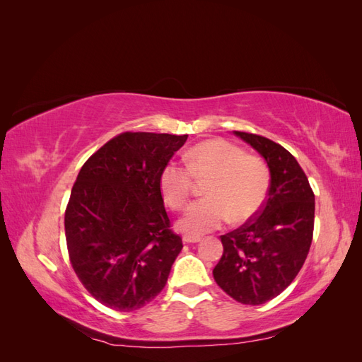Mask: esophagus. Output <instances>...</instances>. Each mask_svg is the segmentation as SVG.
Segmentation results:
<instances>
[{
  "label": "esophagus",
  "instance_id": "obj_1",
  "mask_svg": "<svg viewBox=\"0 0 362 362\" xmlns=\"http://www.w3.org/2000/svg\"><path fill=\"white\" fill-rule=\"evenodd\" d=\"M184 243H198L201 242V237H193V235H184L182 237Z\"/></svg>",
  "mask_w": 362,
  "mask_h": 362
}]
</instances>
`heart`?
<instances>
[{
	"label": "heart",
	"instance_id": "1",
	"mask_svg": "<svg viewBox=\"0 0 362 362\" xmlns=\"http://www.w3.org/2000/svg\"><path fill=\"white\" fill-rule=\"evenodd\" d=\"M185 164L169 161L160 172L163 199L172 210L187 204L193 178L206 180V198L193 202L180 218L178 228L189 235H201L222 226L228 218L234 223L254 216L264 202L270 175L264 160L246 154L243 148L225 139L201 141L185 152Z\"/></svg>",
	"mask_w": 362,
	"mask_h": 362
}]
</instances>
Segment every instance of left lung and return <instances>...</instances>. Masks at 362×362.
<instances>
[{
	"mask_svg": "<svg viewBox=\"0 0 362 362\" xmlns=\"http://www.w3.org/2000/svg\"><path fill=\"white\" fill-rule=\"evenodd\" d=\"M266 160L267 199L249 221L221 237L223 255L214 281L240 303L261 305L276 298L298 276L314 231V193L290 152L262 136L234 131Z\"/></svg>",
	"mask_w": 362,
	"mask_h": 362,
	"instance_id": "8db88e82",
	"label": "left lung"
}]
</instances>
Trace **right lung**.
<instances>
[{"mask_svg":"<svg viewBox=\"0 0 362 362\" xmlns=\"http://www.w3.org/2000/svg\"><path fill=\"white\" fill-rule=\"evenodd\" d=\"M187 134L122 133L76 177L64 213L71 264L108 308L134 311L164 288L182 240L170 229L160 172Z\"/></svg>","mask_w":362,"mask_h":362,"instance_id":"1","label":"right lung"}]
</instances>
